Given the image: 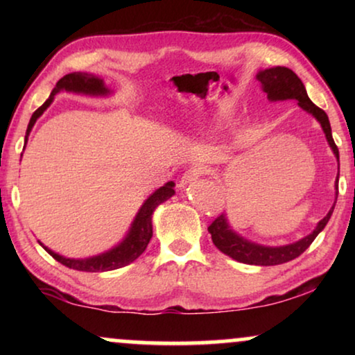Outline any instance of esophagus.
<instances>
[{
	"instance_id": "esophagus-1",
	"label": "esophagus",
	"mask_w": 355,
	"mask_h": 355,
	"mask_svg": "<svg viewBox=\"0 0 355 355\" xmlns=\"http://www.w3.org/2000/svg\"><path fill=\"white\" fill-rule=\"evenodd\" d=\"M203 174V169L202 168H191L189 169V171L184 174V176L181 178V181H179V184H178V187L179 189H186L187 186H191V184H193L197 181L198 178H200Z\"/></svg>"
}]
</instances>
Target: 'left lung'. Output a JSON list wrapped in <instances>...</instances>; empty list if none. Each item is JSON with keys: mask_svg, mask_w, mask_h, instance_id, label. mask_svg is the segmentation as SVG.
<instances>
[{"mask_svg": "<svg viewBox=\"0 0 355 355\" xmlns=\"http://www.w3.org/2000/svg\"><path fill=\"white\" fill-rule=\"evenodd\" d=\"M255 79L259 80L260 89L266 94V98H268L271 103H276V101H286V100H295L297 105L304 111H307L309 114H312L315 119L318 121L320 125H322L324 137H327V142L331 148V152L336 157L338 166H339V152L336 144L333 140L331 134V125H329V119L327 113L323 110H320L317 105L312 103V100L309 98L307 90L302 84V80L299 79L297 76L294 74L289 67L276 66V67H268V69H260L255 74ZM339 169V168H338ZM338 178L339 171L336 176V181H334V189H336V193H334V200L338 198ZM334 205L329 208L327 216L322 218L315 226V230L310 232V234L304 236L302 239L291 242V244L286 245H263L259 244V242H254L247 239L239 232L234 231V227L231 226L230 220H227L226 213H223L216 218L215 221L208 226V232L211 234L213 244L216 245V249L223 252V254L231 257L232 260L241 261V263L247 265H257V266H273V265H281L286 263V261L294 260L295 257H299L302 252L309 249V245L312 244L320 232L324 230L329 218L333 215Z\"/></svg>", "mask_w": 355, "mask_h": 355, "instance_id": "8db88e82", "label": "left lung"}]
</instances>
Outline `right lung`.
<instances>
[{
	"label": "right lung",
	"instance_id": "1",
	"mask_svg": "<svg viewBox=\"0 0 355 355\" xmlns=\"http://www.w3.org/2000/svg\"><path fill=\"white\" fill-rule=\"evenodd\" d=\"M61 92H69V94L76 95H84L92 96V98H106V96L114 95V90L111 87L106 85L103 77L92 74V72H72L58 80L55 89L51 90L48 100L38 108L35 113L32 114L31 121H28L27 132H26V144L28 140V135L32 132V128L35 125L37 119L50 108V105L55 100V95L61 94ZM26 148V145H24ZM22 157V155H21ZM174 184L169 181L164 184L163 187L157 189V191L150 193L145 198L142 205H140L139 211L135 213L132 223H130L128 232H125L123 239L118 244L111 247V249L101 252V254L85 257V259H71V257H64L61 254H56L55 250H51L50 247H46L43 242L38 241L43 249L50 254L53 259L60 261L67 268L79 270V271H90V273H98V271H111L123 268V266L132 263L134 260H137L140 255L144 254V250L147 249L150 239L153 236V211L162 205L163 202H166L168 198H171L174 193Z\"/></svg>",
	"mask_w": 355,
	"mask_h": 355
}]
</instances>
